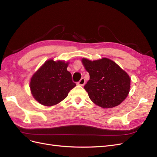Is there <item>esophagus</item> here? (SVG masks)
Returning <instances> with one entry per match:
<instances>
[{
	"instance_id": "esophagus-1",
	"label": "esophagus",
	"mask_w": 157,
	"mask_h": 157,
	"mask_svg": "<svg viewBox=\"0 0 157 157\" xmlns=\"http://www.w3.org/2000/svg\"><path fill=\"white\" fill-rule=\"evenodd\" d=\"M85 82H86V80H85V79L84 78H82L81 79H80L79 81L77 82V84L78 85H80V86H84Z\"/></svg>"
}]
</instances>
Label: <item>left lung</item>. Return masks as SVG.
<instances>
[{
	"label": "left lung",
	"mask_w": 157,
	"mask_h": 157,
	"mask_svg": "<svg viewBox=\"0 0 157 157\" xmlns=\"http://www.w3.org/2000/svg\"><path fill=\"white\" fill-rule=\"evenodd\" d=\"M89 73L90 80L84 85L90 99L99 107L112 108L124 100L130 88L128 75L112 60L82 59Z\"/></svg>",
	"instance_id": "obj_1"
}]
</instances>
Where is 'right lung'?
<instances>
[{"label": "right lung", "instance_id": "1", "mask_svg": "<svg viewBox=\"0 0 157 157\" xmlns=\"http://www.w3.org/2000/svg\"><path fill=\"white\" fill-rule=\"evenodd\" d=\"M68 63L50 59L33 75L30 88L36 100L46 106L59 103L67 96L76 84L67 70Z\"/></svg>", "mask_w": 157, "mask_h": 157}]
</instances>
